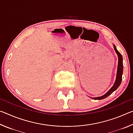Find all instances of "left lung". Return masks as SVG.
I'll return each mask as SVG.
<instances>
[{
	"instance_id": "1",
	"label": "left lung",
	"mask_w": 133,
	"mask_h": 133,
	"mask_svg": "<svg viewBox=\"0 0 133 133\" xmlns=\"http://www.w3.org/2000/svg\"><path fill=\"white\" fill-rule=\"evenodd\" d=\"M114 49L115 50V51L118 55V67H117V76H116V80L115 81V83L110 90L105 93L104 95H103L101 97H94L92 98L94 99V100H102L105 98L107 97L108 96H110V94H112L113 91H114L116 90L118 88L119 85H120L121 83V80H122V75L123 71V57L122 55H121L120 53L117 50L116 47L114 45Z\"/></svg>"
}]
</instances>
